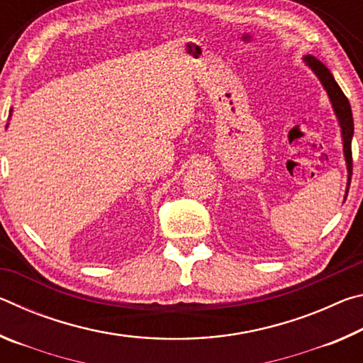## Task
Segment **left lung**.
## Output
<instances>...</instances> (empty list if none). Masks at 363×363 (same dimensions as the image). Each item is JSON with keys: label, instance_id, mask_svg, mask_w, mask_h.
Returning a JSON list of instances; mask_svg holds the SVG:
<instances>
[{"label": "left lung", "instance_id": "obj_1", "mask_svg": "<svg viewBox=\"0 0 363 363\" xmlns=\"http://www.w3.org/2000/svg\"><path fill=\"white\" fill-rule=\"evenodd\" d=\"M304 62L312 72L315 73V77L318 78V82L322 83L323 89L327 91L331 107H333V112L337 118V125L341 128L342 152H344V160H346V167H347V187H346V195H344V200H346L347 192H349V184H351V176H352L351 145H352V136H354V120H352L351 104H349L347 97L344 96L341 88L335 82L331 72L320 62V60H317L312 56H306Z\"/></svg>", "mask_w": 363, "mask_h": 363}]
</instances>
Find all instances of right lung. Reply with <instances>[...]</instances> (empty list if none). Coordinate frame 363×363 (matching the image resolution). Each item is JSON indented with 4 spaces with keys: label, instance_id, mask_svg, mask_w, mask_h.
<instances>
[{
    "label": "right lung",
    "instance_id": "1",
    "mask_svg": "<svg viewBox=\"0 0 363 363\" xmlns=\"http://www.w3.org/2000/svg\"><path fill=\"white\" fill-rule=\"evenodd\" d=\"M11 113H12V110H11ZM11 113H9V116H11Z\"/></svg>",
    "mask_w": 363,
    "mask_h": 363
}]
</instances>
